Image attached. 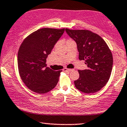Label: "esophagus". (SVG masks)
<instances>
[{
  "instance_id": "34e87169",
  "label": "esophagus",
  "mask_w": 127,
  "mask_h": 127,
  "mask_svg": "<svg viewBox=\"0 0 127 127\" xmlns=\"http://www.w3.org/2000/svg\"><path fill=\"white\" fill-rule=\"evenodd\" d=\"M63 70L64 71H73V69H67V68H64L63 69Z\"/></svg>"
}]
</instances>
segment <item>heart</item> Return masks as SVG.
<instances>
[{
  "mask_svg": "<svg viewBox=\"0 0 127 127\" xmlns=\"http://www.w3.org/2000/svg\"><path fill=\"white\" fill-rule=\"evenodd\" d=\"M72 41H74L72 39H70V38H69V39H68L67 40H66V43H71V42H72Z\"/></svg>",
  "mask_w": 127,
  "mask_h": 127,
  "instance_id": "obj_1",
  "label": "heart"
}]
</instances>
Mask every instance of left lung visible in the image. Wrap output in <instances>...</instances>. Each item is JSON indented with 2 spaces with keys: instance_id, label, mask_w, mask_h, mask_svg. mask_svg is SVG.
Listing matches in <instances>:
<instances>
[{
  "instance_id": "8db88e82",
  "label": "left lung",
  "mask_w": 127,
  "mask_h": 127,
  "mask_svg": "<svg viewBox=\"0 0 127 127\" xmlns=\"http://www.w3.org/2000/svg\"><path fill=\"white\" fill-rule=\"evenodd\" d=\"M65 31L77 43L79 59L85 61L88 68L78 70L79 78L74 81L75 87L87 94L100 91L111 74L113 62L111 50L102 37L88 30L66 28Z\"/></svg>"
}]
</instances>
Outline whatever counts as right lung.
<instances>
[{
    "instance_id": "right-lung-1",
    "label": "right lung",
    "mask_w": 127,
    "mask_h": 127,
    "mask_svg": "<svg viewBox=\"0 0 127 127\" xmlns=\"http://www.w3.org/2000/svg\"><path fill=\"white\" fill-rule=\"evenodd\" d=\"M65 29L44 28L24 39L18 53V67L22 81L32 91L44 94L57 86L62 70L47 67L46 59Z\"/></svg>"
}]
</instances>
